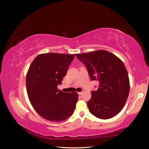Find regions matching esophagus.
Segmentation results:
<instances>
[{
  "mask_svg": "<svg viewBox=\"0 0 149 149\" xmlns=\"http://www.w3.org/2000/svg\"><path fill=\"white\" fill-rule=\"evenodd\" d=\"M83 94V92H79V93H78L79 95H82Z\"/></svg>",
  "mask_w": 149,
  "mask_h": 149,
  "instance_id": "obj_1",
  "label": "esophagus"
}]
</instances>
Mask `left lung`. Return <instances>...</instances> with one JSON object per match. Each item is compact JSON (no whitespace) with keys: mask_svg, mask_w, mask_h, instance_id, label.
Returning a JSON list of instances; mask_svg holds the SVG:
<instances>
[{"mask_svg":"<svg viewBox=\"0 0 149 149\" xmlns=\"http://www.w3.org/2000/svg\"><path fill=\"white\" fill-rule=\"evenodd\" d=\"M76 56L86 67L91 80L100 83L87 102L90 112L102 119L113 118L123 109L129 93V75L124 63L102 49Z\"/></svg>","mask_w":149,"mask_h":149,"instance_id":"1","label":"left lung"}]
</instances>
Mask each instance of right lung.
<instances>
[{"instance_id": "obj_1", "label": "right lung", "mask_w": 149, "mask_h": 149, "mask_svg": "<svg viewBox=\"0 0 149 149\" xmlns=\"http://www.w3.org/2000/svg\"><path fill=\"white\" fill-rule=\"evenodd\" d=\"M74 57V54H41L35 58L28 70L26 86L29 100L36 112L48 120H65L74 111L78 93H63L57 88Z\"/></svg>"}]
</instances>
